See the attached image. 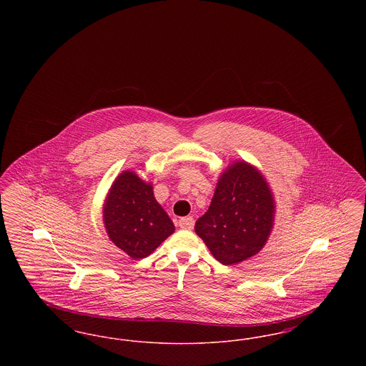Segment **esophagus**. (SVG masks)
Wrapping results in <instances>:
<instances>
[{
    "mask_svg": "<svg viewBox=\"0 0 366 366\" xmlns=\"http://www.w3.org/2000/svg\"><path fill=\"white\" fill-rule=\"evenodd\" d=\"M179 227L181 229H187V230H191L193 229V225H194V219L192 218V217H184V218H181L179 219Z\"/></svg>",
    "mask_w": 366,
    "mask_h": 366,
    "instance_id": "1",
    "label": "esophagus"
}]
</instances>
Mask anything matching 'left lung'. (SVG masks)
Returning a JSON list of instances; mask_svg holds the SVG:
<instances>
[{"mask_svg":"<svg viewBox=\"0 0 366 366\" xmlns=\"http://www.w3.org/2000/svg\"><path fill=\"white\" fill-rule=\"evenodd\" d=\"M274 199L261 172L240 160L218 178L209 209L194 232L222 264L257 255L274 225Z\"/></svg>","mask_w":366,"mask_h":366,"instance_id":"left-lung-1","label":"left lung"}]
</instances>
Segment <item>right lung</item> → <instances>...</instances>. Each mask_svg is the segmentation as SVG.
Returning a JSON list of instances; mask_svg holds the SVG:
<instances>
[{"label":"right lung","instance_id":"obj_1","mask_svg":"<svg viewBox=\"0 0 366 366\" xmlns=\"http://www.w3.org/2000/svg\"><path fill=\"white\" fill-rule=\"evenodd\" d=\"M103 218L109 240L133 259L151 255L174 233V224L157 203L152 184L129 170L114 181Z\"/></svg>","mask_w":366,"mask_h":366}]
</instances>
